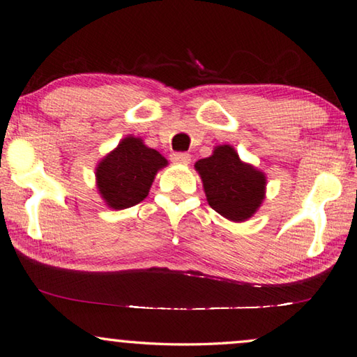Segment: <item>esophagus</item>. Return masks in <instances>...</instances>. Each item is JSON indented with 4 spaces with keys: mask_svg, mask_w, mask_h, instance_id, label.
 Returning <instances> with one entry per match:
<instances>
[{
    "mask_svg": "<svg viewBox=\"0 0 357 357\" xmlns=\"http://www.w3.org/2000/svg\"><path fill=\"white\" fill-rule=\"evenodd\" d=\"M171 160L174 162H178V165H190L191 156L188 153H172Z\"/></svg>",
    "mask_w": 357,
    "mask_h": 357,
    "instance_id": "1",
    "label": "esophagus"
}]
</instances>
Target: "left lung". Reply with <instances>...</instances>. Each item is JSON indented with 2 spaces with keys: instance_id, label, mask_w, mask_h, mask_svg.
I'll return each mask as SVG.
<instances>
[{
  "instance_id": "left-lung-1",
  "label": "left lung",
  "mask_w": 357,
  "mask_h": 357,
  "mask_svg": "<svg viewBox=\"0 0 357 357\" xmlns=\"http://www.w3.org/2000/svg\"><path fill=\"white\" fill-rule=\"evenodd\" d=\"M208 206L221 217L243 223L266 199V174L241 160L229 144L217 145L208 158L196 161Z\"/></svg>"
}]
</instances>
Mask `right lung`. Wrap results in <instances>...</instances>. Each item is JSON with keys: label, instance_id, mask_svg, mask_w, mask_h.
<instances>
[{"label": "right lung", "instance_id": "obj_1", "mask_svg": "<svg viewBox=\"0 0 357 357\" xmlns=\"http://www.w3.org/2000/svg\"><path fill=\"white\" fill-rule=\"evenodd\" d=\"M169 165L160 151L136 136H126L96 165L99 196L112 210H123L149 196L156 174Z\"/></svg>", "mask_w": 357, "mask_h": 357}]
</instances>
